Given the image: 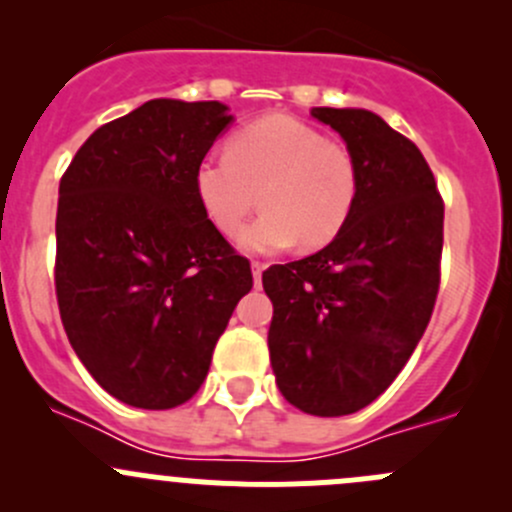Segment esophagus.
Masks as SVG:
<instances>
[{"label": "esophagus", "instance_id": "34e87169", "mask_svg": "<svg viewBox=\"0 0 512 512\" xmlns=\"http://www.w3.org/2000/svg\"><path fill=\"white\" fill-rule=\"evenodd\" d=\"M267 270L265 262H252V277H255V285H260L262 282V272Z\"/></svg>", "mask_w": 512, "mask_h": 512}]
</instances>
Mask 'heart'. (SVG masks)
<instances>
[{"instance_id":"heart-1","label":"heart","mask_w":512,"mask_h":512,"mask_svg":"<svg viewBox=\"0 0 512 512\" xmlns=\"http://www.w3.org/2000/svg\"><path fill=\"white\" fill-rule=\"evenodd\" d=\"M195 193L223 235H235L262 200L267 213L240 235L245 250H317L352 218L359 168L347 146L275 113L237 131L230 153L200 160Z\"/></svg>"}]
</instances>
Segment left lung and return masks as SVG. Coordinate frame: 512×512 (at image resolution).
I'll return each mask as SVG.
<instances>
[{"mask_svg":"<svg viewBox=\"0 0 512 512\" xmlns=\"http://www.w3.org/2000/svg\"><path fill=\"white\" fill-rule=\"evenodd\" d=\"M359 168L352 218L324 250L272 265V371L312 416L369 406L423 337L441 285L443 198L414 141L364 108H312Z\"/></svg>","mask_w":512,"mask_h":512,"instance_id":"8db88e82","label":"left lung"}]
</instances>
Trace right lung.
<instances>
[{"instance_id": "1", "label": "right lung", "mask_w": 512, "mask_h": 512, "mask_svg": "<svg viewBox=\"0 0 512 512\" xmlns=\"http://www.w3.org/2000/svg\"><path fill=\"white\" fill-rule=\"evenodd\" d=\"M230 121L218 101L153 98L96 128L61 175V324L89 374L136 409L193 399L252 289L250 260L195 193V170Z\"/></svg>"}]
</instances>
